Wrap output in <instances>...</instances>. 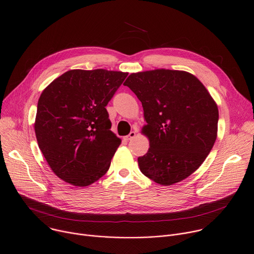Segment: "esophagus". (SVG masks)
I'll return each mask as SVG.
<instances>
[{
    "label": "esophagus",
    "mask_w": 254,
    "mask_h": 254,
    "mask_svg": "<svg viewBox=\"0 0 254 254\" xmlns=\"http://www.w3.org/2000/svg\"><path fill=\"white\" fill-rule=\"evenodd\" d=\"M134 136H135V131H130L128 135L125 136V139H126V140H130V139H132Z\"/></svg>",
    "instance_id": "1"
}]
</instances>
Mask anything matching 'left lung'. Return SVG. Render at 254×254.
<instances>
[{
  "label": "left lung",
  "mask_w": 254,
  "mask_h": 254,
  "mask_svg": "<svg viewBox=\"0 0 254 254\" xmlns=\"http://www.w3.org/2000/svg\"><path fill=\"white\" fill-rule=\"evenodd\" d=\"M141 102L149 148L137 158L140 172L172 186L192 175L210 152L216 136L217 105L192 73L157 68L133 72L124 82Z\"/></svg>",
  "instance_id": "8db88e82"
}]
</instances>
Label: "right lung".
Instances as JSON below:
<instances>
[{
    "mask_svg": "<svg viewBox=\"0 0 254 254\" xmlns=\"http://www.w3.org/2000/svg\"><path fill=\"white\" fill-rule=\"evenodd\" d=\"M128 73L104 68L70 69L43 91L35 132L54 174L74 187H88L109 171L122 140L106 109Z\"/></svg>",
    "mask_w": 254,
    "mask_h": 254,
    "instance_id": "add662e5",
    "label": "right lung"
}]
</instances>
